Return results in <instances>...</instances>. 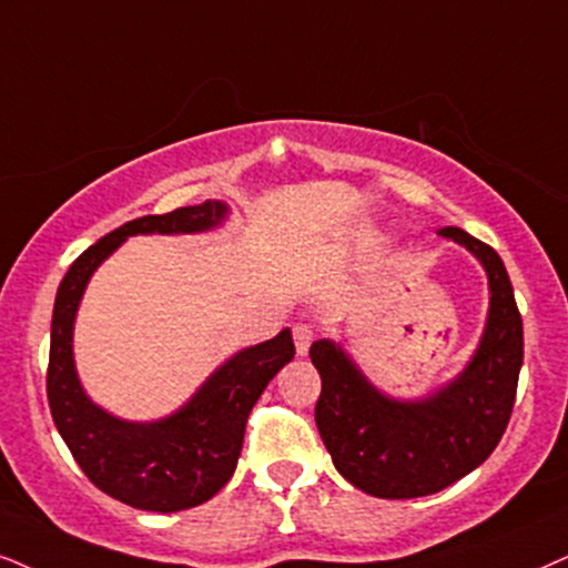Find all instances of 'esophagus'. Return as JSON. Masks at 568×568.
<instances>
[{
	"label": "esophagus",
	"mask_w": 568,
	"mask_h": 568,
	"mask_svg": "<svg viewBox=\"0 0 568 568\" xmlns=\"http://www.w3.org/2000/svg\"><path fill=\"white\" fill-rule=\"evenodd\" d=\"M314 341V329L308 325H293V343H296V354L306 356L308 346Z\"/></svg>",
	"instance_id": "1"
}]
</instances>
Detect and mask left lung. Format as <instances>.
Returning a JSON list of instances; mask_svg holds the SVG:
<instances>
[{"mask_svg": "<svg viewBox=\"0 0 568 568\" xmlns=\"http://www.w3.org/2000/svg\"><path fill=\"white\" fill-rule=\"evenodd\" d=\"M443 239L475 254L490 308L475 354L454 379L422 398H393L358 369L341 343L308 348L322 377L314 419L335 469L375 498H422L475 471L506 433L524 362L521 314L498 251L462 227Z\"/></svg>", "mask_w": 568, "mask_h": 568, "instance_id": "8db88e82", "label": "left lung"}]
</instances>
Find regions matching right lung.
<instances>
[{
  "label": "right lung",
  "instance_id": "1",
  "mask_svg": "<svg viewBox=\"0 0 568 568\" xmlns=\"http://www.w3.org/2000/svg\"><path fill=\"white\" fill-rule=\"evenodd\" d=\"M227 214L225 201L210 199L125 222L85 248L57 288L47 372L52 419L83 475L110 498L141 511H183L225 487L239 464L251 408L296 354L291 329L233 354L178 412L154 422H131L93 404L83 390L73 356L78 306L99 264L131 235L210 233Z\"/></svg>",
  "mask_w": 568,
  "mask_h": 568
}]
</instances>
